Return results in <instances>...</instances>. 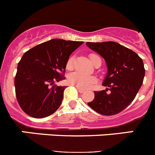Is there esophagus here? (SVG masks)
<instances>
[{
    "instance_id": "esophagus-1",
    "label": "esophagus",
    "mask_w": 155,
    "mask_h": 155,
    "mask_svg": "<svg viewBox=\"0 0 155 155\" xmlns=\"http://www.w3.org/2000/svg\"><path fill=\"white\" fill-rule=\"evenodd\" d=\"M77 87V89H78V91L80 93H84V91H85L84 89H81V88H80V87Z\"/></svg>"
}]
</instances>
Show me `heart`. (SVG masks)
Returning <instances> with one entry per match:
<instances>
[{"label": "heart", "mask_w": 155, "mask_h": 155, "mask_svg": "<svg viewBox=\"0 0 155 155\" xmlns=\"http://www.w3.org/2000/svg\"><path fill=\"white\" fill-rule=\"evenodd\" d=\"M96 57H98V56L95 55V54H93V53L90 54L89 58L91 60V63L93 62L94 59ZM73 63V57H69L68 61H67V63H66V68L68 70L72 69ZM68 81L72 85H74L78 87H80V88H83V89H87L96 81V78L94 76H91V75H85L83 74L78 73V72H74V73L71 74L68 76Z\"/></svg>", "instance_id": "obj_1"}]
</instances>
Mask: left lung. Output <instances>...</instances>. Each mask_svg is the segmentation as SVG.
Listing matches in <instances>:
<instances>
[{
	"instance_id": "1",
	"label": "left lung",
	"mask_w": 155,
	"mask_h": 155,
	"mask_svg": "<svg viewBox=\"0 0 155 155\" xmlns=\"http://www.w3.org/2000/svg\"><path fill=\"white\" fill-rule=\"evenodd\" d=\"M86 45L105 59L108 68L102 83L108 87L94 91V98L87 105L102 115L117 114L133 102L143 84V61L135 52L112 41Z\"/></svg>"
}]
</instances>
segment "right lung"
<instances>
[{"label":"right lung","instance_id":"1","mask_svg":"<svg viewBox=\"0 0 155 155\" xmlns=\"http://www.w3.org/2000/svg\"><path fill=\"white\" fill-rule=\"evenodd\" d=\"M83 42L53 39L24 53L18 64L15 87L18 102L26 114L44 118L60 107L66 87L53 84L65 79L67 61Z\"/></svg>","mask_w":155,"mask_h":155}]
</instances>
